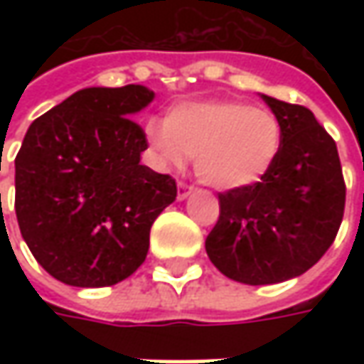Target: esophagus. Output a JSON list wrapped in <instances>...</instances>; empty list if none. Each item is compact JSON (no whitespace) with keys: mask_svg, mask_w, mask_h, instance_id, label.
<instances>
[{"mask_svg":"<svg viewBox=\"0 0 364 364\" xmlns=\"http://www.w3.org/2000/svg\"><path fill=\"white\" fill-rule=\"evenodd\" d=\"M192 192V186H188L186 182H178V200L188 198V194Z\"/></svg>","mask_w":364,"mask_h":364,"instance_id":"1","label":"esophagus"}]
</instances>
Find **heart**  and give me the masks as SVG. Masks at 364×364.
<instances>
[{"label": "heart", "instance_id": "obj_1", "mask_svg": "<svg viewBox=\"0 0 364 364\" xmlns=\"http://www.w3.org/2000/svg\"><path fill=\"white\" fill-rule=\"evenodd\" d=\"M147 137L161 161L180 166L194 158L198 180L217 190L253 186L269 174L282 149V125L267 109L239 101L174 107Z\"/></svg>", "mask_w": 364, "mask_h": 364}]
</instances>
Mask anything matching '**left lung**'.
<instances>
[{"label":"left lung","instance_id":"left-lung-1","mask_svg":"<svg viewBox=\"0 0 364 364\" xmlns=\"http://www.w3.org/2000/svg\"><path fill=\"white\" fill-rule=\"evenodd\" d=\"M261 97L282 125L279 156L261 182L218 194L220 215L204 243L218 272L249 286L279 284L318 263L346 198L338 149L314 113Z\"/></svg>","mask_w":364,"mask_h":364}]
</instances>
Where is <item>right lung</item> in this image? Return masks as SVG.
<instances>
[{"label": "right lung", "mask_w": 364, "mask_h": 364, "mask_svg": "<svg viewBox=\"0 0 364 364\" xmlns=\"http://www.w3.org/2000/svg\"><path fill=\"white\" fill-rule=\"evenodd\" d=\"M154 101L141 85L91 87L30 125L16 156V217L36 261L58 282L115 286L149 249V229L176 200V180L141 166Z\"/></svg>", "instance_id": "add662e5"}]
</instances>
